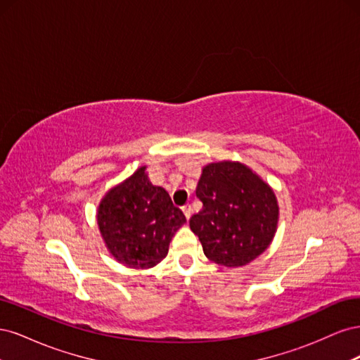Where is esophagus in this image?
<instances>
[{"label": "esophagus", "instance_id": "obj_1", "mask_svg": "<svg viewBox=\"0 0 360 360\" xmlns=\"http://www.w3.org/2000/svg\"><path fill=\"white\" fill-rule=\"evenodd\" d=\"M181 209H183V213H184V216H186V219L189 221V219H191V216H192V207H191V204L183 205Z\"/></svg>", "mask_w": 360, "mask_h": 360}]
</instances>
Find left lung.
I'll list each match as a JSON object with an SVG mask.
<instances>
[{
    "instance_id": "left-lung-1",
    "label": "left lung",
    "mask_w": 360,
    "mask_h": 360,
    "mask_svg": "<svg viewBox=\"0 0 360 360\" xmlns=\"http://www.w3.org/2000/svg\"><path fill=\"white\" fill-rule=\"evenodd\" d=\"M197 197L202 209L189 225L213 263L246 266L274 240L279 219L275 192L243 163L224 160L205 165Z\"/></svg>"
}]
</instances>
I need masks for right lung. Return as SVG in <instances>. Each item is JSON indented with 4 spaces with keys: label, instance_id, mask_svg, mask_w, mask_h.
<instances>
[{
    "label": "right lung",
    "instance_id": "obj_1",
    "mask_svg": "<svg viewBox=\"0 0 360 360\" xmlns=\"http://www.w3.org/2000/svg\"><path fill=\"white\" fill-rule=\"evenodd\" d=\"M184 222L186 217L168 192L151 184L146 167L108 191L97 209V225L108 250L130 269L159 264Z\"/></svg>",
    "mask_w": 360,
    "mask_h": 360
}]
</instances>
